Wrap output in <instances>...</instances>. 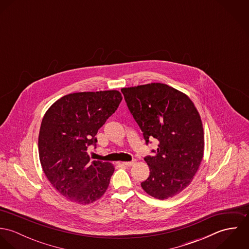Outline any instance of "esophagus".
Here are the masks:
<instances>
[{
	"instance_id": "1",
	"label": "esophagus",
	"mask_w": 249,
	"mask_h": 249,
	"mask_svg": "<svg viewBox=\"0 0 249 249\" xmlns=\"http://www.w3.org/2000/svg\"><path fill=\"white\" fill-rule=\"evenodd\" d=\"M134 163H135V160H132V161H130V162H123V165H124V166H126V167H130V166H132Z\"/></svg>"
}]
</instances>
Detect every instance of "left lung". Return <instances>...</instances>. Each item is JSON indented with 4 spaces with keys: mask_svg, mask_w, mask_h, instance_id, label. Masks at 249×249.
Segmentation results:
<instances>
[{
    "mask_svg": "<svg viewBox=\"0 0 249 249\" xmlns=\"http://www.w3.org/2000/svg\"><path fill=\"white\" fill-rule=\"evenodd\" d=\"M128 110L142 130L145 143L158 141L153 156H145L149 177L143 191L167 199L190 185L203 157L200 116L188 96L163 83L123 88Z\"/></svg>",
    "mask_w": 249,
    "mask_h": 249,
    "instance_id": "8db88e82",
    "label": "left lung"
}]
</instances>
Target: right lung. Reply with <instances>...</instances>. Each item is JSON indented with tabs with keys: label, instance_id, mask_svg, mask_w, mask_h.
<instances>
[{
	"label": "right lung",
	"instance_id": "add662e5",
	"mask_svg": "<svg viewBox=\"0 0 249 249\" xmlns=\"http://www.w3.org/2000/svg\"><path fill=\"white\" fill-rule=\"evenodd\" d=\"M122 100L116 90L69 94L50 107L42 120L38 138L42 169L54 189L71 202L90 204L107 192L114 167L91 162L87 148L96 146L98 130Z\"/></svg>",
	"mask_w": 249,
	"mask_h": 249
}]
</instances>
